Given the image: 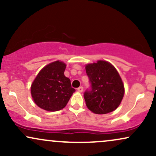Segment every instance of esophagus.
Returning a JSON list of instances; mask_svg holds the SVG:
<instances>
[{"label": "esophagus", "instance_id": "1", "mask_svg": "<svg viewBox=\"0 0 156 156\" xmlns=\"http://www.w3.org/2000/svg\"><path fill=\"white\" fill-rule=\"evenodd\" d=\"M83 87H78V91L79 92H83Z\"/></svg>", "mask_w": 156, "mask_h": 156}]
</instances>
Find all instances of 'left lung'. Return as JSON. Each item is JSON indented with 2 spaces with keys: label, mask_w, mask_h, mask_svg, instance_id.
Wrapping results in <instances>:
<instances>
[{
  "label": "left lung",
  "mask_w": 156,
  "mask_h": 156,
  "mask_svg": "<svg viewBox=\"0 0 156 156\" xmlns=\"http://www.w3.org/2000/svg\"><path fill=\"white\" fill-rule=\"evenodd\" d=\"M91 89L84 92L86 105L94 114H108L121 103L125 88L116 68L106 61L86 65Z\"/></svg>",
  "instance_id": "8db88e82"
}]
</instances>
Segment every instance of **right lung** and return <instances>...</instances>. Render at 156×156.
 <instances>
[{
    "mask_svg": "<svg viewBox=\"0 0 156 156\" xmlns=\"http://www.w3.org/2000/svg\"><path fill=\"white\" fill-rule=\"evenodd\" d=\"M66 64L55 61L42 68L31 84V93L39 108L56 112L64 108L76 89L64 76Z\"/></svg>",
    "mask_w": 156,
    "mask_h": 156,
    "instance_id": "obj_1",
    "label": "right lung"
}]
</instances>
